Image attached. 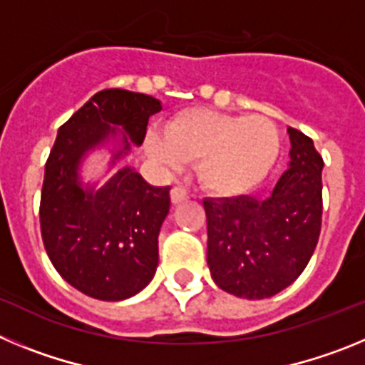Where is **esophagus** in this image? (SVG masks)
Wrapping results in <instances>:
<instances>
[{
    "mask_svg": "<svg viewBox=\"0 0 365 365\" xmlns=\"http://www.w3.org/2000/svg\"><path fill=\"white\" fill-rule=\"evenodd\" d=\"M170 195H172L173 205H179V202H182L188 199V192H186L185 188H180V186H173L172 192H170Z\"/></svg>",
    "mask_w": 365,
    "mask_h": 365,
    "instance_id": "esophagus-1",
    "label": "esophagus"
}]
</instances>
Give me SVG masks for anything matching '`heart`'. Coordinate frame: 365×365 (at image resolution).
<instances>
[{
  "mask_svg": "<svg viewBox=\"0 0 365 365\" xmlns=\"http://www.w3.org/2000/svg\"><path fill=\"white\" fill-rule=\"evenodd\" d=\"M148 153L164 166L197 160L195 172L206 192L240 197L252 192L276 166L282 150L278 125L263 115H230L193 108L177 113L164 135L151 133Z\"/></svg>",
  "mask_w": 365,
  "mask_h": 365,
  "instance_id": "obj_1",
  "label": "heart"
}]
</instances>
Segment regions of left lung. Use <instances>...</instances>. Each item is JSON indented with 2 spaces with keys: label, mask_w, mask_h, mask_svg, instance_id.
<instances>
[{
  "label": "left lung",
  "mask_w": 365,
  "mask_h": 365,
  "mask_svg": "<svg viewBox=\"0 0 365 365\" xmlns=\"http://www.w3.org/2000/svg\"><path fill=\"white\" fill-rule=\"evenodd\" d=\"M287 131L291 163L269 197L202 201L212 279L237 298H270L291 285L320 237L324 159L307 135Z\"/></svg>",
  "instance_id": "8db88e82"
}]
</instances>
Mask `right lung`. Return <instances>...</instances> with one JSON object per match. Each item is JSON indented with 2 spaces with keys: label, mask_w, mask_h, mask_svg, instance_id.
Masks as SVG:
<instances>
[{
  "label": "right lung",
  "mask_w": 365,
  "mask_h": 365,
  "mask_svg": "<svg viewBox=\"0 0 365 365\" xmlns=\"http://www.w3.org/2000/svg\"><path fill=\"white\" fill-rule=\"evenodd\" d=\"M163 109L150 95L104 89L58 130L45 164L41 240L58 274L76 291L102 302L138 294L159 265V232L170 212V186H151L133 168L104 186L83 185L87 153L109 140L111 166L140 146L148 120Z\"/></svg>",
  "instance_id": "right-lung-1"
}]
</instances>
